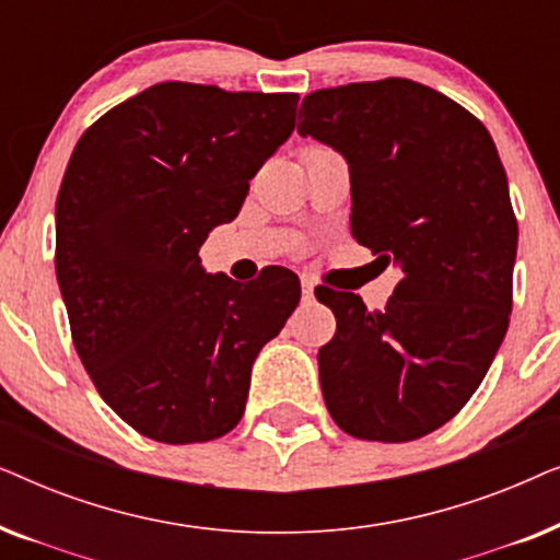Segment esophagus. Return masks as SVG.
Here are the masks:
<instances>
[{"label": "esophagus", "instance_id": "1", "mask_svg": "<svg viewBox=\"0 0 560 560\" xmlns=\"http://www.w3.org/2000/svg\"><path fill=\"white\" fill-rule=\"evenodd\" d=\"M301 288H303V301L311 303L313 301V282L311 280H301Z\"/></svg>", "mask_w": 560, "mask_h": 560}]
</instances>
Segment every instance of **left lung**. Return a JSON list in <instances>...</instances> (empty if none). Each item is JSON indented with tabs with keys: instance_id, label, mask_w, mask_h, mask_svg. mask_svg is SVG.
<instances>
[{
	"instance_id": "1",
	"label": "left lung",
	"mask_w": 560,
	"mask_h": 560,
	"mask_svg": "<svg viewBox=\"0 0 560 560\" xmlns=\"http://www.w3.org/2000/svg\"><path fill=\"white\" fill-rule=\"evenodd\" d=\"M298 132L341 152L351 236L400 282L382 311L320 288L336 316L318 351L326 408L343 433L405 443L469 402L512 313L517 219L492 135L410 79L320 89Z\"/></svg>"
}]
</instances>
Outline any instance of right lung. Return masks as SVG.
Masks as SVG:
<instances>
[{
    "instance_id": "obj_1",
    "label": "right lung",
    "mask_w": 560,
    "mask_h": 560,
    "mask_svg": "<svg viewBox=\"0 0 560 560\" xmlns=\"http://www.w3.org/2000/svg\"><path fill=\"white\" fill-rule=\"evenodd\" d=\"M298 94L165 81L81 135L56 201V275L104 402L152 441L203 443L244 416L252 364L301 301L285 267L252 285L201 267L249 180L293 135Z\"/></svg>"
}]
</instances>
